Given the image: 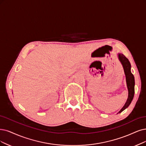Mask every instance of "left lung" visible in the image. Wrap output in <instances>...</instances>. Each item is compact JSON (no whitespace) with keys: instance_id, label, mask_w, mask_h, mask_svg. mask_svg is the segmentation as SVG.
I'll return each instance as SVG.
<instances>
[{"instance_id":"8db88e82","label":"left lung","mask_w":146,"mask_h":146,"mask_svg":"<svg viewBox=\"0 0 146 146\" xmlns=\"http://www.w3.org/2000/svg\"><path fill=\"white\" fill-rule=\"evenodd\" d=\"M118 59L121 63L124 72H125V74L126 76V84L127 87L128 89V98L126 102L125 105L121 109V110L118 112V113L121 112L123 111L126 109L130 105L131 103L132 102L134 93H135V78L133 74L131 73V65L130 62L128 60V59L121 53H118Z\"/></svg>"}]
</instances>
